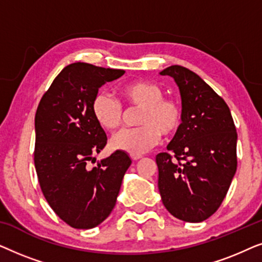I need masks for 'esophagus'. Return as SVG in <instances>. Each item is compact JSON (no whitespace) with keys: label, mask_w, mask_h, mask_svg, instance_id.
<instances>
[{"label":"esophagus","mask_w":262,"mask_h":262,"mask_svg":"<svg viewBox=\"0 0 262 262\" xmlns=\"http://www.w3.org/2000/svg\"><path fill=\"white\" fill-rule=\"evenodd\" d=\"M142 157V155H131V159L134 160V161H137V160H139Z\"/></svg>","instance_id":"34e87169"}]
</instances>
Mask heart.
<instances>
[{"instance_id":"obj_1","label":"heart","mask_w":262,"mask_h":262,"mask_svg":"<svg viewBox=\"0 0 262 262\" xmlns=\"http://www.w3.org/2000/svg\"><path fill=\"white\" fill-rule=\"evenodd\" d=\"M126 105L141 107L137 123L139 126L124 128L111 139V146L131 155H142L160 142L161 136L170 137L180 130L182 110L174 100L164 99L161 87L150 82L134 81L119 88ZM92 113L100 126L113 131L123 121V107L112 95L99 92L92 100Z\"/></svg>"}]
</instances>
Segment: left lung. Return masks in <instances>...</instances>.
I'll list each match as a JSON object with an SVG mask.
<instances>
[{
  "label": "left lung",
  "instance_id": "8db88e82",
  "mask_svg": "<svg viewBox=\"0 0 262 262\" xmlns=\"http://www.w3.org/2000/svg\"><path fill=\"white\" fill-rule=\"evenodd\" d=\"M177 82L182 124L168 152L156 155L159 191L174 217L198 223L221 206L237 168V132L223 99L195 73L171 66L160 73Z\"/></svg>",
  "mask_w": 262,
  "mask_h": 262
}]
</instances>
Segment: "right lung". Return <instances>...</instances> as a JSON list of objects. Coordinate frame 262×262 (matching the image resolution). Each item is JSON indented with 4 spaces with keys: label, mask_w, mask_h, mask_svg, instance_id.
I'll list each match as a JSON object with an SVG mask.
<instances>
[{
    "label": "right lung",
    "mask_w": 262,
    "mask_h": 262,
    "mask_svg": "<svg viewBox=\"0 0 262 262\" xmlns=\"http://www.w3.org/2000/svg\"><path fill=\"white\" fill-rule=\"evenodd\" d=\"M124 74L88 63L69 64L38 105L34 166L39 185L57 216L75 229H92L110 216L132 162L117 150L98 167H87L107 143L93 117L92 100L102 84Z\"/></svg>",
    "instance_id": "right-lung-1"
}]
</instances>
